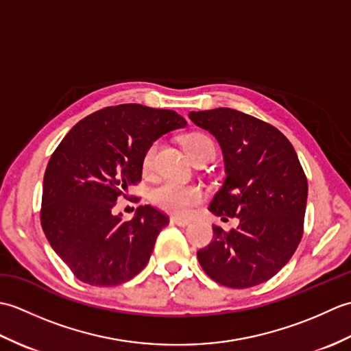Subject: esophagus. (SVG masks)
Returning <instances> with one entry per match:
<instances>
[{"instance_id":"obj_1","label":"esophagus","mask_w":351,"mask_h":351,"mask_svg":"<svg viewBox=\"0 0 351 351\" xmlns=\"http://www.w3.org/2000/svg\"><path fill=\"white\" fill-rule=\"evenodd\" d=\"M170 223H173V225H178V226H189L191 221L190 220H185V219H181V217H171Z\"/></svg>"}]
</instances>
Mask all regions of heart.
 <instances>
[{"mask_svg":"<svg viewBox=\"0 0 351 351\" xmlns=\"http://www.w3.org/2000/svg\"><path fill=\"white\" fill-rule=\"evenodd\" d=\"M182 145L185 152H187L191 160L197 158V156H210V158H213L215 152V145L213 138L204 132L189 134V136L184 137ZM155 151L156 145H151L143 154L141 169H143L145 173H149L152 170ZM200 200H202V190L196 187V185L173 181H166L160 184L151 193V202L156 208L173 215H180V217L189 215L193 206L200 204Z\"/></svg>","mask_w":351,"mask_h":351,"instance_id":"b5f03b06","label":"heart"}]
</instances>
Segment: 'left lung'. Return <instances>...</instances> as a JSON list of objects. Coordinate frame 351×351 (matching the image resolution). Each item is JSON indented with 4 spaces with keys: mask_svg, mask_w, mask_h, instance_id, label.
Listing matches in <instances>:
<instances>
[{
    "mask_svg": "<svg viewBox=\"0 0 351 351\" xmlns=\"http://www.w3.org/2000/svg\"><path fill=\"white\" fill-rule=\"evenodd\" d=\"M217 138L226 178L210 211L240 220L235 229L213 226V241L197 252L204 271L229 288L259 285L285 265L303 237L308 180L293 145L259 119L232 108L191 111Z\"/></svg>",
    "mask_w": 351,
    "mask_h": 351,
    "instance_id": "obj_1",
    "label": "left lung"
}]
</instances>
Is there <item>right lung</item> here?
I'll return each mask as SVG.
<instances>
[{
    "label": "right lung",
    "mask_w": 351,
    "mask_h": 351,
    "mask_svg": "<svg viewBox=\"0 0 351 351\" xmlns=\"http://www.w3.org/2000/svg\"><path fill=\"white\" fill-rule=\"evenodd\" d=\"M185 125L173 110L121 104L84 117L57 146L43 176L40 223L77 279L114 287L146 267L169 217L145 205L123 220L113 208L141 181L146 149Z\"/></svg>",
    "instance_id": "1"
}]
</instances>
